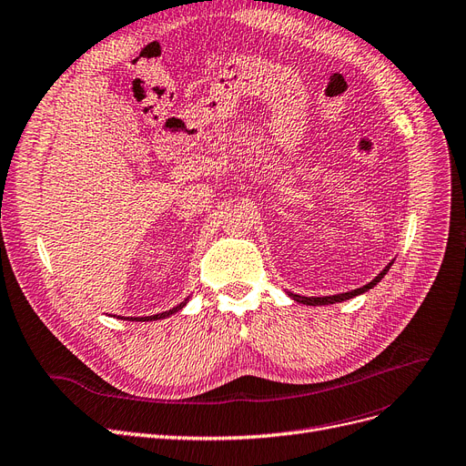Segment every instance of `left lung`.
Returning <instances> with one entry per match:
<instances>
[{
    "mask_svg": "<svg viewBox=\"0 0 466 466\" xmlns=\"http://www.w3.org/2000/svg\"><path fill=\"white\" fill-rule=\"evenodd\" d=\"M390 267H391V263L378 274V277L372 280V282H369L367 286H363V288H357V289H353V291H348V294H338V296H326V298H303V296H296V294H289L291 298H294L296 301H299V303H303V305H330V303H339V301H346V299H351V298H355V296H359V294H365L367 289H370V288H374L378 282H380L382 279H384V274L390 270Z\"/></svg>",
    "mask_w": 466,
    "mask_h": 466,
    "instance_id": "1",
    "label": "left lung"
}]
</instances>
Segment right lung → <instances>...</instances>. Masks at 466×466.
<instances>
[{"instance_id":"right-lung-1","label":"right lung","mask_w":466,"mask_h":466,"mask_svg":"<svg viewBox=\"0 0 466 466\" xmlns=\"http://www.w3.org/2000/svg\"><path fill=\"white\" fill-rule=\"evenodd\" d=\"M186 305V301L184 303H180V305H177V307H172L170 311H165V313H159V315H153V317H130L128 320H137V322H147V320H159V319H167L168 315H172V313H177V311H180V309Z\"/></svg>"}]
</instances>
